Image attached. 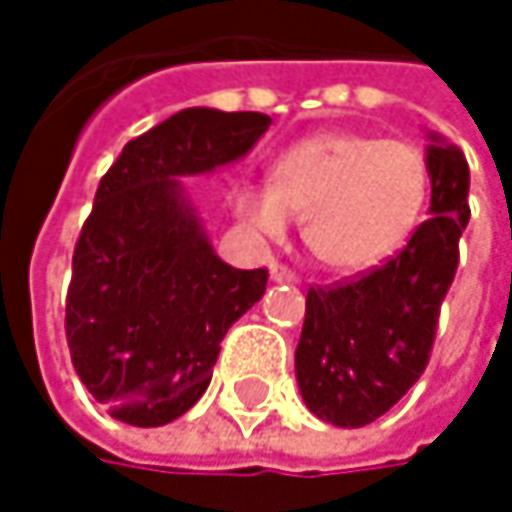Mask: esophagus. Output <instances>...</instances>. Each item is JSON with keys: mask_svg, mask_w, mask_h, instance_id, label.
<instances>
[{"mask_svg": "<svg viewBox=\"0 0 512 512\" xmlns=\"http://www.w3.org/2000/svg\"><path fill=\"white\" fill-rule=\"evenodd\" d=\"M269 278H272L275 284H296V281H299L296 272H290V269L281 266V263H272V266H269Z\"/></svg>", "mask_w": 512, "mask_h": 512, "instance_id": "esophagus-1", "label": "esophagus"}]
</instances>
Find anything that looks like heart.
Wrapping results in <instances>:
<instances>
[{"label":"heart","mask_w":512,"mask_h":512,"mask_svg":"<svg viewBox=\"0 0 512 512\" xmlns=\"http://www.w3.org/2000/svg\"><path fill=\"white\" fill-rule=\"evenodd\" d=\"M427 195L430 165L421 148L329 130L284 148L269 183H240L231 207L263 240H281L293 216H302V240L323 266L364 272L412 240Z\"/></svg>","instance_id":"heart-1"}]
</instances>
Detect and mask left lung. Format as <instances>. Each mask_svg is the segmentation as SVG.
I'll list each match as a JSON object with an SVG mask.
<instances>
[{
	"mask_svg": "<svg viewBox=\"0 0 512 512\" xmlns=\"http://www.w3.org/2000/svg\"><path fill=\"white\" fill-rule=\"evenodd\" d=\"M430 219L379 269L305 299L296 382L305 406L335 427L385 415L424 373L439 308L460 263L468 225V162L427 130Z\"/></svg>",
	"mask_w": 512,
	"mask_h": 512,
	"instance_id": "1",
	"label": "left lung"
}]
</instances>
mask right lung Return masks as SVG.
<instances>
[{"instance_id": "obj_1", "label": "right lung", "mask_w": 512, "mask_h": 512, "mask_svg": "<svg viewBox=\"0 0 512 512\" xmlns=\"http://www.w3.org/2000/svg\"><path fill=\"white\" fill-rule=\"evenodd\" d=\"M260 112L183 109L124 145L97 186L67 290V347L91 397L162 427L210 385L219 344L266 290V269L216 255L183 177L213 174L269 130Z\"/></svg>"}]
</instances>
